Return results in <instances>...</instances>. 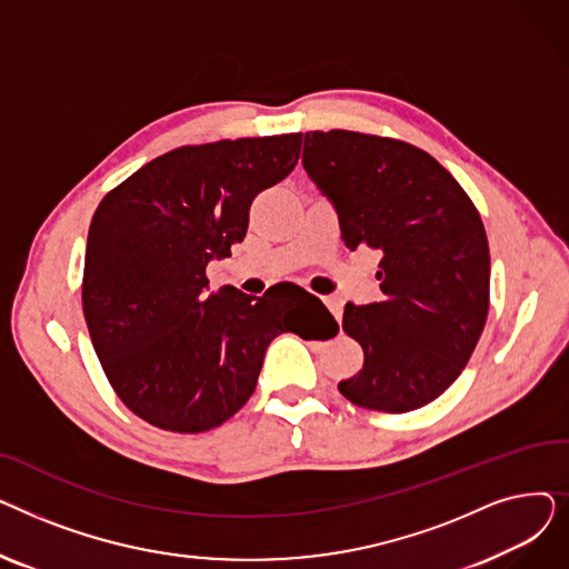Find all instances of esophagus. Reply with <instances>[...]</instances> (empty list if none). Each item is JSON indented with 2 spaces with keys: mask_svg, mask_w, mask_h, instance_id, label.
Instances as JSON below:
<instances>
[{
  "mask_svg": "<svg viewBox=\"0 0 569 569\" xmlns=\"http://www.w3.org/2000/svg\"><path fill=\"white\" fill-rule=\"evenodd\" d=\"M322 302H325V307L332 311V316L337 318V320H341V316H343V302L339 300V297H322Z\"/></svg>",
  "mask_w": 569,
  "mask_h": 569,
  "instance_id": "esophagus-1",
  "label": "esophagus"
}]
</instances>
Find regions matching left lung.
I'll return each mask as SVG.
<instances>
[{
	"label": "left lung",
	"instance_id": "8db88e82",
	"mask_svg": "<svg viewBox=\"0 0 569 569\" xmlns=\"http://www.w3.org/2000/svg\"><path fill=\"white\" fill-rule=\"evenodd\" d=\"M302 163L332 200L343 244L380 251L385 300L343 311L365 367L339 392L380 412L431 403L459 378L487 322L491 260L480 212L450 172L403 140L309 131Z\"/></svg>",
	"mask_w": 569,
	"mask_h": 569
}]
</instances>
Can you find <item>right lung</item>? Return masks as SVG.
Returning <instances> with one entry per match:
<instances>
[{
	"instance_id": "1",
	"label": "right lung",
	"mask_w": 569,
	"mask_h": 569,
	"mask_svg": "<svg viewBox=\"0 0 569 569\" xmlns=\"http://www.w3.org/2000/svg\"><path fill=\"white\" fill-rule=\"evenodd\" d=\"M300 147L302 133L177 147L99 202L82 311L112 390L140 420L177 433L223 425L253 395L267 346L292 332L272 290L209 292L204 269L242 242L253 198L292 172ZM309 300L335 337L332 313Z\"/></svg>"
}]
</instances>
